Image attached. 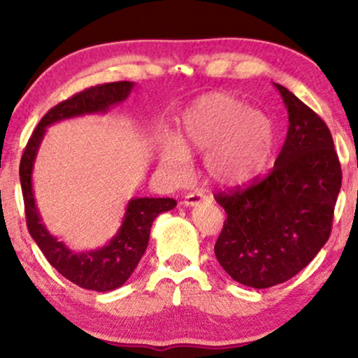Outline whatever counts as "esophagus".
<instances>
[{"instance_id": "obj_1", "label": "esophagus", "mask_w": 358, "mask_h": 358, "mask_svg": "<svg viewBox=\"0 0 358 358\" xmlns=\"http://www.w3.org/2000/svg\"><path fill=\"white\" fill-rule=\"evenodd\" d=\"M202 202H208V197L207 195H203L202 192H192V194H187L184 197L185 207H195V205H199Z\"/></svg>"}]
</instances>
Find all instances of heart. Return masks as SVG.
I'll list each match as a JSON object with an SVG mask.
<instances>
[{
  "mask_svg": "<svg viewBox=\"0 0 358 358\" xmlns=\"http://www.w3.org/2000/svg\"><path fill=\"white\" fill-rule=\"evenodd\" d=\"M273 146V124L266 112L224 92L202 96L184 112L179 138H166L159 164L179 182L189 174L190 155L205 153L203 169L223 187L246 184L264 169Z\"/></svg>",
  "mask_w": 358,
  "mask_h": 358,
  "instance_id": "heart-1",
  "label": "heart"
}]
</instances>
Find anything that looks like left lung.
Listing matches in <instances>:
<instances>
[{
    "mask_svg": "<svg viewBox=\"0 0 358 358\" xmlns=\"http://www.w3.org/2000/svg\"><path fill=\"white\" fill-rule=\"evenodd\" d=\"M288 112L280 155L266 179L218 194L227 212L215 256L233 280L268 288L295 277L331 234L342 171L327 125L277 83Z\"/></svg>",
    "mask_w": 358,
    "mask_h": 358,
    "instance_id": "1",
    "label": "left lung"
}]
</instances>
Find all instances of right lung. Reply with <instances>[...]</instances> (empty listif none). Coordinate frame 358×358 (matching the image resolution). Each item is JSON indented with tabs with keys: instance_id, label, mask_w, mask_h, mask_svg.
I'll list each match as a JSON object with an SVG mask.
<instances>
[{
	"instance_id": "add662e5",
	"label": "right lung",
	"mask_w": 358,
	"mask_h": 358,
	"mask_svg": "<svg viewBox=\"0 0 358 358\" xmlns=\"http://www.w3.org/2000/svg\"><path fill=\"white\" fill-rule=\"evenodd\" d=\"M135 83L119 81L92 86L78 92L70 99L60 102L47 112L38 122L37 129L27 141L19 166V178L26 205L29 233L47 261L63 277L78 287L94 292H110L129 280L150 241L151 224L159 213L173 210L178 202L174 199L134 197L129 200L122 224L110 241L92 251L76 252L48 231L38 213L32 187V171L38 148L45 136L47 127L57 122L75 117L106 114L120 102H124L134 91Z\"/></svg>"
}]
</instances>
